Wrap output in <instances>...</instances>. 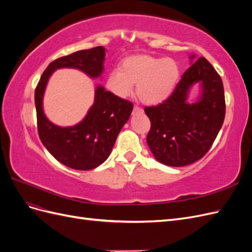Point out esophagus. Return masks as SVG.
I'll use <instances>...</instances> for the list:
<instances>
[{
	"instance_id": "esophagus-1",
	"label": "esophagus",
	"mask_w": 252,
	"mask_h": 252,
	"mask_svg": "<svg viewBox=\"0 0 252 252\" xmlns=\"http://www.w3.org/2000/svg\"><path fill=\"white\" fill-rule=\"evenodd\" d=\"M133 113H136V112H143V109L142 108H140V107H138V106H134L133 107V111H132Z\"/></svg>"
}]
</instances>
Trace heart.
<instances>
[{"mask_svg":"<svg viewBox=\"0 0 252 252\" xmlns=\"http://www.w3.org/2000/svg\"><path fill=\"white\" fill-rule=\"evenodd\" d=\"M180 67L170 58L134 55L122 61L119 69L112 70L105 85L112 94L126 98L136 84V95L146 105L161 104L170 96L180 79Z\"/></svg>","mask_w":252,"mask_h":252,"instance_id":"heart-1","label":"heart"}]
</instances>
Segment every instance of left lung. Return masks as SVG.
Returning a JSON list of instances; mask_svg holds the SVG:
<instances>
[{"label": "left lung", "mask_w": 252, "mask_h": 252, "mask_svg": "<svg viewBox=\"0 0 252 252\" xmlns=\"http://www.w3.org/2000/svg\"><path fill=\"white\" fill-rule=\"evenodd\" d=\"M195 56H190L191 64ZM201 85V95L189 103V90ZM222 79L205 58L197 59L182 75L171 95L162 104L145 108L151 127L147 144L157 161L182 167L196 162L212 146L225 119Z\"/></svg>", "instance_id": "left-lung-1"}]
</instances>
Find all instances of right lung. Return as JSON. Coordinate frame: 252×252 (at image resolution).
I'll return each instance as SVG.
<instances>
[{
  "label": "right lung",
  "mask_w": 252,
  "mask_h": 252,
  "mask_svg": "<svg viewBox=\"0 0 252 252\" xmlns=\"http://www.w3.org/2000/svg\"><path fill=\"white\" fill-rule=\"evenodd\" d=\"M105 48L80 50L51 62L34 91L37 131L46 149L60 163L77 170H90L104 163L121 129L130 117L133 104L106 91L101 85L94 91V102L86 117L71 127L57 126L43 110V96L48 80L60 68H75L97 79L104 71Z\"/></svg>",
  "instance_id": "obj_1"
}]
</instances>
